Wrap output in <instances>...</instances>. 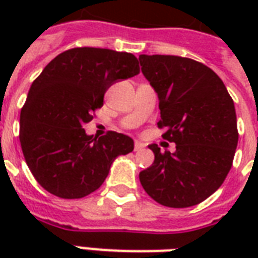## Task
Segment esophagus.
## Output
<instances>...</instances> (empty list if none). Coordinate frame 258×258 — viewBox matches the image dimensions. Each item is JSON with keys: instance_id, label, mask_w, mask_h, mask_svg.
Listing matches in <instances>:
<instances>
[{"instance_id": "1", "label": "esophagus", "mask_w": 258, "mask_h": 258, "mask_svg": "<svg viewBox=\"0 0 258 258\" xmlns=\"http://www.w3.org/2000/svg\"><path fill=\"white\" fill-rule=\"evenodd\" d=\"M144 148H145V145H144L142 142H140V141H135V144H134L135 151H141V149H144Z\"/></svg>"}]
</instances>
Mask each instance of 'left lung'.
<instances>
[{
	"label": "left lung",
	"instance_id": "obj_1",
	"mask_svg": "<svg viewBox=\"0 0 258 258\" xmlns=\"http://www.w3.org/2000/svg\"><path fill=\"white\" fill-rule=\"evenodd\" d=\"M159 96L164 140L175 152L149 145L155 162L140 173L152 199L167 207L199 205L227 178L238 146L236 113L222 80L206 64L174 55H140Z\"/></svg>",
	"mask_w": 258,
	"mask_h": 258
}]
</instances>
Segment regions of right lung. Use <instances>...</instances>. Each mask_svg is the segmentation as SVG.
<instances>
[{
  "instance_id": "add662e5",
  "label": "right lung",
  "mask_w": 258,
  "mask_h": 258,
  "mask_svg": "<svg viewBox=\"0 0 258 258\" xmlns=\"http://www.w3.org/2000/svg\"><path fill=\"white\" fill-rule=\"evenodd\" d=\"M140 73L133 53L73 48L44 68L20 112V146L37 182L62 199H80L106 179L113 160L134 149L128 135L96 138L83 128L116 81Z\"/></svg>"
}]
</instances>
